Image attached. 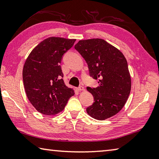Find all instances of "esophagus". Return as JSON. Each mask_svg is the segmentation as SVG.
<instances>
[{"instance_id":"esophagus-1","label":"esophagus","mask_w":159,"mask_h":159,"mask_svg":"<svg viewBox=\"0 0 159 159\" xmlns=\"http://www.w3.org/2000/svg\"><path fill=\"white\" fill-rule=\"evenodd\" d=\"M77 90L79 91H83L85 90V88H84V87H83V86H80V87L77 88Z\"/></svg>"}]
</instances>
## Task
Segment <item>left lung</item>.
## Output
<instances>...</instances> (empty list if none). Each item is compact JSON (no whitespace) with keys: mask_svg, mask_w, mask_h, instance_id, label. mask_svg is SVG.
<instances>
[{"mask_svg":"<svg viewBox=\"0 0 159 159\" xmlns=\"http://www.w3.org/2000/svg\"><path fill=\"white\" fill-rule=\"evenodd\" d=\"M74 48L87 62L90 76L98 80V87L87 88L95 101L86 109L88 115L103 120L118 114L131 90V78L123 54L101 39L81 40Z\"/></svg>","mask_w":159,"mask_h":159,"instance_id":"8db88e82","label":"left lung"}]
</instances>
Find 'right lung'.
<instances>
[{
    "label": "right lung",
    "mask_w": 159,
    "mask_h": 159,
    "mask_svg": "<svg viewBox=\"0 0 159 159\" xmlns=\"http://www.w3.org/2000/svg\"><path fill=\"white\" fill-rule=\"evenodd\" d=\"M76 39L50 37L35 47L26 59L22 77L26 96L38 111L55 115L64 109L74 91L64 84L60 63Z\"/></svg>",
    "instance_id": "add662e5"
}]
</instances>
